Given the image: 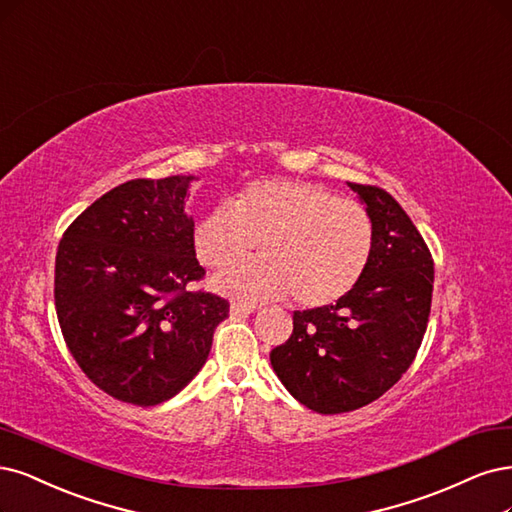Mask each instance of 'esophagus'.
Returning a JSON list of instances; mask_svg holds the SVG:
<instances>
[{
	"label": "esophagus",
	"mask_w": 512,
	"mask_h": 512,
	"mask_svg": "<svg viewBox=\"0 0 512 512\" xmlns=\"http://www.w3.org/2000/svg\"><path fill=\"white\" fill-rule=\"evenodd\" d=\"M231 317H248L252 311H254V307H248V305H241V303H233L231 305Z\"/></svg>",
	"instance_id": "1"
}]
</instances>
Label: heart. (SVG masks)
Masks as SVG:
<instances>
[{
  "label": "heart",
  "instance_id": "1",
  "mask_svg": "<svg viewBox=\"0 0 512 512\" xmlns=\"http://www.w3.org/2000/svg\"><path fill=\"white\" fill-rule=\"evenodd\" d=\"M262 256L211 277V288L243 303L288 296L303 307L337 303L362 279L373 254L368 211L334 192L296 180H264L235 203H220L195 228V252L220 269L254 250Z\"/></svg>",
  "mask_w": 512,
  "mask_h": 512
}]
</instances>
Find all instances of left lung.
<instances>
[{
  "mask_svg": "<svg viewBox=\"0 0 512 512\" xmlns=\"http://www.w3.org/2000/svg\"><path fill=\"white\" fill-rule=\"evenodd\" d=\"M347 186L373 220L368 267L334 305L294 311L290 339L271 351L286 390L322 415L360 409L407 373L432 303L434 262L411 218L385 190Z\"/></svg>",
  "mask_w": 512,
  "mask_h": 512,
  "instance_id": "1",
  "label": "left lung"
}]
</instances>
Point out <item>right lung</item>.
<instances>
[{"label":"right lung","instance_id":"right-lung-1","mask_svg":"<svg viewBox=\"0 0 512 512\" xmlns=\"http://www.w3.org/2000/svg\"><path fill=\"white\" fill-rule=\"evenodd\" d=\"M195 175L131 180L67 228L55 264L63 339L99 390L154 407L197 377L228 303L188 292L205 275L186 199Z\"/></svg>","mask_w":512,"mask_h":512}]
</instances>
